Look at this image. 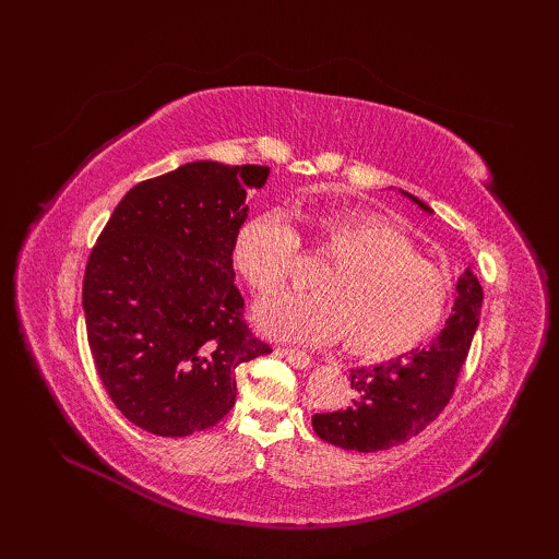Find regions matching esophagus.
Returning a JSON list of instances; mask_svg holds the SVG:
<instances>
[{"mask_svg": "<svg viewBox=\"0 0 559 559\" xmlns=\"http://www.w3.org/2000/svg\"><path fill=\"white\" fill-rule=\"evenodd\" d=\"M280 354H282V357H284L286 361H289L294 368H308V366L312 364L310 354L302 352V349H296V347H282Z\"/></svg>", "mask_w": 559, "mask_h": 559, "instance_id": "1", "label": "esophagus"}]
</instances>
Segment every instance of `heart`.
Returning a JSON list of instances; mask_svg holds the SVG:
<instances>
[{
  "mask_svg": "<svg viewBox=\"0 0 559 559\" xmlns=\"http://www.w3.org/2000/svg\"><path fill=\"white\" fill-rule=\"evenodd\" d=\"M300 245L331 265L314 280L317 294L282 292L259 302L253 314L265 333L306 345L345 335L357 354L392 359L445 324L452 277L399 228L361 210L312 214L302 238L280 212L253 214L235 233L233 263L253 292L270 294L292 277Z\"/></svg>",
  "mask_w": 559,
  "mask_h": 559,
  "instance_id": "b5f03b06",
  "label": "heart"
}]
</instances>
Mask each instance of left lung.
<instances>
[{
	"label": "left lung",
	"instance_id": "obj_1",
	"mask_svg": "<svg viewBox=\"0 0 559 559\" xmlns=\"http://www.w3.org/2000/svg\"><path fill=\"white\" fill-rule=\"evenodd\" d=\"M419 205L429 210L425 202ZM456 294L448 326L427 347L352 370L349 405L312 417L321 441L357 452L386 450L417 436L443 413L454 396L483 308V286L468 270L456 284Z\"/></svg>",
	"mask_w": 559,
	"mask_h": 559
}]
</instances>
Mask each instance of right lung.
Returning <instances> with one entry per match:
<instances>
[{
    "label": "right lung",
    "instance_id": "add662e5",
    "mask_svg": "<svg viewBox=\"0 0 559 559\" xmlns=\"http://www.w3.org/2000/svg\"><path fill=\"white\" fill-rule=\"evenodd\" d=\"M265 165L186 163L123 195L91 251L83 312L97 376L156 436L210 429L235 405V368L273 347L251 333L233 240Z\"/></svg>",
    "mask_w": 559,
    "mask_h": 559
}]
</instances>
